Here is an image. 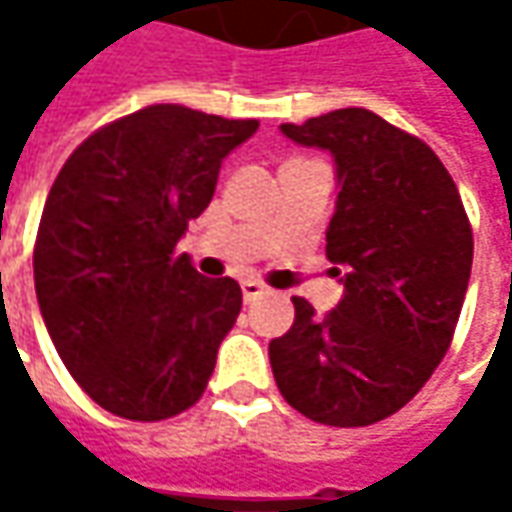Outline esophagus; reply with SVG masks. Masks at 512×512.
<instances>
[{"label":"esophagus","mask_w":512,"mask_h":512,"mask_svg":"<svg viewBox=\"0 0 512 512\" xmlns=\"http://www.w3.org/2000/svg\"><path fill=\"white\" fill-rule=\"evenodd\" d=\"M267 287L262 282H256V279H245L242 282V296H245V302H253V299H259V296H265Z\"/></svg>","instance_id":"34e87169"}]
</instances>
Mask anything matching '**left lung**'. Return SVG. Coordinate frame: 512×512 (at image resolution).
Returning <instances> with one entry per match:
<instances>
[{
  "label": "left lung",
  "instance_id": "8db88e82",
  "mask_svg": "<svg viewBox=\"0 0 512 512\" xmlns=\"http://www.w3.org/2000/svg\"><path fill=\"white\" fill-rule=\"evenodd\" d=\"M282 133L336 159L327 259L344 299L316 313L293 296L296 319L270 342V367L302 416L367 427L402 410L444 359L470 282L473 227L442 159L373 110H333Z\"/></svg>",
  "mask_w": 512,
  "mask_h": 512
}]
</instances>
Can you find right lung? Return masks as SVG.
<instances>
[{"mask_svg": "<svg viewBox=\"0 0 512 512\" xmlns=\"http://www.w3.org/2000/svg\"><path fill=\"white\" fill-rule=\"evenodd\" d=\"M256 128L150 105L90 133L50 187L33 245L39 310L70 376L113 416L162 422L205 393L242 287L196 273L176 245Z\"/></svg>", "mask_w": 512, "mask_h": 512, "instance_id": "obj_1", "label": "right lung"}]
</instances>
